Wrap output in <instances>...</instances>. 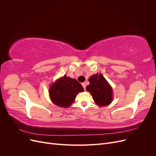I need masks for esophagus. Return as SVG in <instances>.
Returning a JSON list of instances; mask_svg holds the SVG:
<instances>
[{"label":"esophagus","instance_id":"esophagus-1","mask_svg":"<svg viewBox=\"0 0 156 156\" xmlns=\"http://www.w3.org/2000/svg\"><path fill=\"white\" fill-rule=\"evenodd\" d=\"M82 85H83V87L84 89L85 90V89H86V83H82Z\"/></svg>","mask_w":156,"mask_h":156}]
</instances>
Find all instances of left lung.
<instances>
[{"instance_id":"obj_1","label":"left lung","mask_w":156,"mask_h":156,"mask_svg":"<svg viewBox=\"0 0 156 156\" xmlns=\"http://www.w3.org/2000/svg\"><path fill=\"white\" fill-rule=\"evenodd\" d=\"M88 81L90 84L86 89L90 93L94 102L100 107L110 105L113 100L112 88L103 75L94 74Z\"/></svg>"}]
</instances>
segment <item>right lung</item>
Returning <instances> with one entry per match:
<instances>
[{"mask_svg": "<svg viewBox=\"0 0 156 156\" xmlns=\"http://www.w3.org/2000/svg\"><path fill=\"white\" fill-rule=\"evenodd\" d=\"M84 92V88L75 79L64 75L52 83L49 88L51 101L60 107L67 108L74 102L78 93Z\"/></svg>", "mask_w": 156, "mask_h": 156, "instance_id": "1", "label": "right lung"}]
</instances>
